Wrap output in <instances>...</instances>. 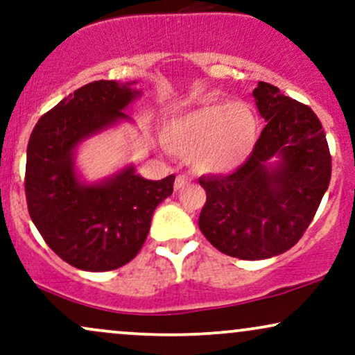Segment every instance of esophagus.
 Here are the masks:
<instances>
[{"instance_id":"34e87169","label":"esophagus","mask_w":355,"mask_h":355,"mask_svg":"<svg viewBox=\"0 0 355 355\" xmlns=\"http://www.w3.org/2000/svg\"><path fill=\"white\" fill-rule=\"evenodd\" d=\"M189 178H187V177H183V175H178V177H177V180H175V190H183V189H185V187L187 185H189Z\"/></svg>"}]
</instances>
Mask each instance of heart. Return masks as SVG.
Wrapping results in <instances>:
<instances>
[{
    "mask_svg": "<svg viewBox=\"0 0 355 355\" xmlns=\"http://www.w3.org/2000/svg\"><path fill=\"white\" fill-rule=\"evenodd\" d=\"M260 121L248 103L207 101L165 121L162 141L203 173H229L254 152Z\"/></svg>",
    "mask_w": 355,
    "mask_h": 355,
    "instance_id": "heart-1",
    "label": "heart"
}]
</instances>
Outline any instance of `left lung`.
Returning <instances> with one entry per match:
<instances>
[{"instance_id":"obj_1","label":"left lung","mask_w":355,"mask_h":355,"mask_svg":"<svg viewBox=\"0 0 355 355\" xmlns=\"http://www.w3.org/2000/svg\"><path fill=\"white\" fill-rule=\"evenodd\" d=\"M267 121L235 173L202 177L207 202L198 227L222 254L262 260L294 247L331 182V153L315 113L259 81L252 92Z\"/></svg>"}]
</instances>
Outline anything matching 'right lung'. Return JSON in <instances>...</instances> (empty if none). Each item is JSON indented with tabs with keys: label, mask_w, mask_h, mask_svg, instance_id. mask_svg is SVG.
Listing matches in <instances>:
<instances>
[{
	"label": "right lung",
	"mask_w": 355,
	"mask_h": 355,
	"mask_svg": "<svg viewBox=\"0 0 355 355\" xmlns=\"http://www.w3.org/2000/svg\"><path fill=\"white\" fill-rule=\"evenodd\" d=\"M137 81L98 80L43 115L26 152V202L48 247L70 266L107 272L125 266L148 235L153 211L173 191V175L148 180L132 164L88 182L76 166L80 146L121 123L141 96Z\"/></svg>",
	"instance_id": "add662e5"
}]
</instances>
